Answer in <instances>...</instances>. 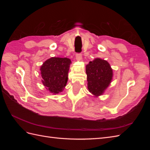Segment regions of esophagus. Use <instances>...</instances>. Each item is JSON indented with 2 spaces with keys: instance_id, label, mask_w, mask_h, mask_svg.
Returning <instances> with one entry per match:
<instances>
[{
  "instance_id": "esophagus-1",
  "label": "esophagus",
  "mask_w": 150,
  "mask_h": 150,
  "mask_svg": "<svg viewBox=\"0 0 150 150\" xmlns=\"http://www.w3.org/2000/svg\"><path fill=\"white\" fill-rule=\"evenodd\" d=\"M76 59L77 61H79L82 60V59H83L82 54H81V53H77L76 54Z\"/></svg>"
}]
</instances>
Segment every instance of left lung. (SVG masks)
<instances>
[{
	"label": "left lung",
	"instance_id": "obj_1",
	"mask_svg": "<svg viewBox=\"0 0 150 150\" xmlns=\"http://www.w3.org/2000/svg\"><path fill=\"white\" fill-rule=\"evenodd\" d=\"M88 89L95 96H101L110 84L112 69L109 63L100 58L90 61L86 66Z\"/></svg>",
	"mask_w": 150,
	"mask_h": 150
}]
</instances>
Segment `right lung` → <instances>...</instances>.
<instances>
[{
	"label": "right lung",
	"mask_w": 150,
	"mask_h": 150,
	"mask_svg": "<svg viewBox=\"0 0 150 150\" xmlns=\"http://www.w3.org/2000/svg\"><path fill=\"white\" fill-rule=\"evenodd\" d=\"M71 63L69 58L55 57L43 63L40 69L42 83L50 92L58 94L62 91L67 82Z\"/></svg>",
	"instance_id": "obj_1"
}]
</instances>
